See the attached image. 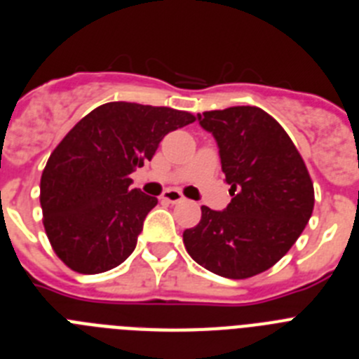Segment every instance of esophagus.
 Returning <instances> with one entry per match:
<instances>
[{
  "label": "esophagus",
  "instance_id": "34e87169",
  "mask_svg": "<svg viewBox=\"0 0 359 359\" xmlns=\"http://www.w3.org/2000/svg\"><path fill=\"white\" fill-rule=\"evenodd\" d=\"M163 199L167 203H172V205H176V203H182L185 198H183V196L177 192V190H167V192H163Z\"/></svg>",
  "mask_w": 359,
  "mask_h": 359
}]
</instances>
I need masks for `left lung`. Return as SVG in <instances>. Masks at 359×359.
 <instances>
[{
    "label": "left lung",
    "instance_id": "obj_1",
    "mask_svg": "<svg viewBox=\"0 0 359 359\" xmlns=\"http://www.w3.org/2000/svg\"><path fill=\"white\" fill-rule=\"evenodd\" d=\"M198 120L217 142L231 201L223 212L201 207V221L183 231L187 252L221 277L262 273L290 252L313 214L306 163L261 107L205 111Z\"/></svg>",
    "mask_w": 359,
    "mask_h": 359
}]
</instances>
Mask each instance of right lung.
<instances>
[{"label": "right lung", "instance_id": "obj_1", "mask_svg": "<svg viewBox=\"0 0 359 359\" xmlns=\"http://www.w3.org/2000/svg\"><path fill=\"white\" fill-rule=\"evenodd\" d=\"M196 116L172 107L107 102L79 120L41 176L43 224L55 255L84 275L116 268L133 253L158 199L131 189V172L163 136Z\"/></svg>", "mask_w": 359, "mask_h": 359}]
</instances>
